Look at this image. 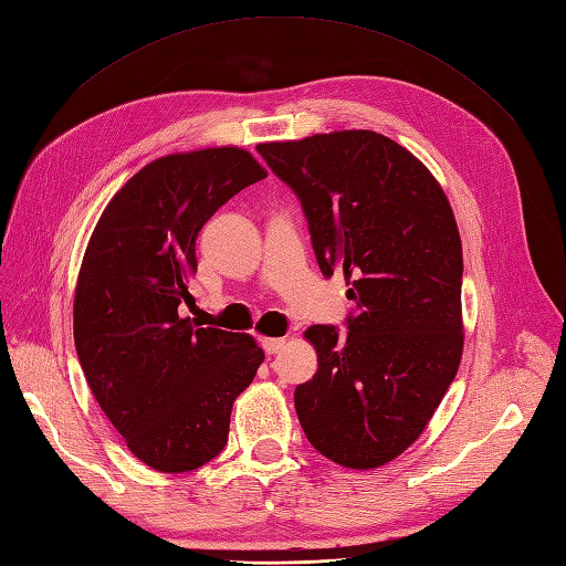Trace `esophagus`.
Returning <instances> with one entry per match:
<instances>
[{
    "label": "esophagus",
    "instance_id": "1",
    "mask_svg": "<svg viewBox=\"0 0 566 566\" xmlns=\"http://www.w3.org/2000/svg\"><path fill=\"white\" fill-rule=\"evenodd\" d=\"M285 346V338H261V348L266 350V355H275Z\"/></svg>",
    "mask_w": 566,
    "mask_h": 566
}]
</instances>
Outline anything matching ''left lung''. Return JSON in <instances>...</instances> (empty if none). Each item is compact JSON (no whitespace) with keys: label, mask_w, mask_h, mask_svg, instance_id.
Wrapping results in <instances>:
<instances>
[{"label":"left lung","mask_w":566,"mask_h":566,"mask_svg":"<svg viewBox=\"0 0 566 566\" xmlns=\"http://www.w3.org/2000/svg\"><path fill=\"white\" fill-rule=\"evenodd\" d=\"M256 150L300 197L319 269L343 273L348 334L314 324L316 375L295 389L310 444L371 471L416 442L463 355V252L437 177L369 129L269 142Z\"/></svg>","instance_id":"1"}]
</instances>
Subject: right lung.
I'll return each instance as SVG.
<instances>
[{"label": "right lung", "instance_id": "obj_1", "mask_svg": "<svg viewBox=\"0 0 566 566\" xmlns=\"http://www.w3.org/2000/svg\"><path fill=\"white\" fill-rule=\"evenodd\" d=\"M266 177L250 150L213 146L150 160L95 223L74 295V343L88 387L136 459L187 473L228 442L235 398L264 350L250 334L197 328L195 244L220 206Z\"/></svg>", "mask_w": 566, "mask_h": 566}]
</instances>
